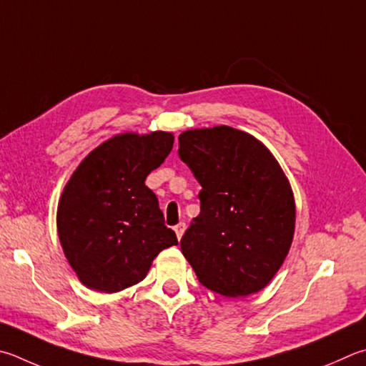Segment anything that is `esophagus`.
I'll use <instances>...</instances> for the list:
<instances>
[{
  "mask_svg": "<svg viewBox=\"0 0 366 366\" xmlns=\"http://www.w3.org/2000/svg\"><path fill=\"white\" fill-rule=\"evenodd\" d=\"M174 232H176V235H177V240H181L182 235H184V232H185V224L184 222H179L176 227H174Z\"/></svg>",
  "mask_w": 366,
  "mask_h": 366,
  "instance_id": "esophagus-1",
  "label": "esophagus"
}]
</instances>
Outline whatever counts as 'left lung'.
<instances>
[{"label":"left lung","instance_id":"obj_1","mask_svg":"<svg viewBox=\"0 0 366 366\" xmlns=\"http://www.w3.org/2000/svg\"><path fill=\"white\" fill-rule=\"evenodd\" d=\"M179 157L202 185L200 214L182 237V254L214 293H259L295 237V195L280 163L259 139L225 124L184 131Z\"/></svg>","mask_w":366,"mask_h":366}]
</instances>
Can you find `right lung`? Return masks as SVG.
<instances>
[{
	"instance_id": "1",
	"label": "right lung",
	"mask_w": 366,
	"mask_h": 366,
	"mask_svg": "<svg viewBox=\"0 0 366 366\" xmlns=\"http://www.w3.org/2000/svg\"><path fill=\"white\" fill-rule=\"evenodd\" d=\"M174 144L172 132H122L73 171L57 204V234L78 280L99 293L142 282L160 251L177 244L145 177Z\"/></svg>"
}]
</instances>
